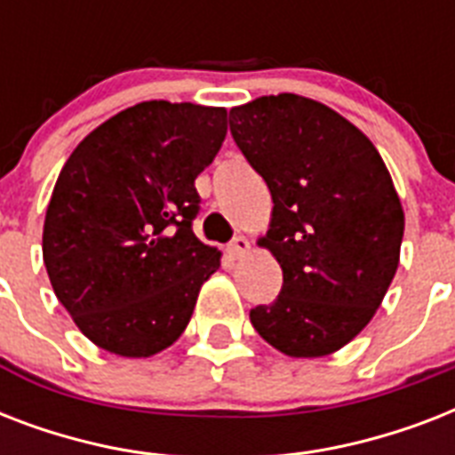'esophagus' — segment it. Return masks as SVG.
I'll list each match as a JSON object with an SVG mask.
<instances>
[{"mask_svg":"<svg viewBox=\"0 0 455 455\" xmlns=\"http://www.w3.org/2000/svg\"><path fill=\"white\" fill-rule=\"evenodd\" d=\"M250 250V241L245 235H235L231 245H228V255L231 257H243Z\"/></svg>","mask_w":455,"mask_h":455,"instance_id":"esophagus-1","label":"esophagus"}]
</instances>
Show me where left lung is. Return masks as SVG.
Here are the masks:
<instances>
[{
	"mask_svg": "<svg viewBox=\"0 0 455 455\" xmlns=\"http://www.w3.org/2000/svg\"><path fill=\"white\" fill-rule=\"evenodd\" d=\"M228 127L274 200L259 238L283 269V288L250 321L278 352L314 359L354 339L399 267L403 210L371 139L323 103L259 96Z\"/></svg>",
	"mask_w": 455,
	"mask_h": 455,
	"instance_id": "obj_1",
	"label": "left lung"
}]
</instances>
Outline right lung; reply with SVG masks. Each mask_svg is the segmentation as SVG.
Instances as JSON below:
<instances>
[{"label":"right lung","mask_w":455,"mask_h":455,"mask_svg":"<svg viewBox=\"0 0 455 455\" xmlns=\"http://www.w3.org/2000/svg\"><path fill=\"white\" fill-rule=\"evenodd\" d=\"M227 137V108L144 101L82 139L53 186L42 255L59 302L106 352L144 359L191 321L221 252L200 243L196 177Z\"/></svg>","instance_id":"right-lung-1"}]
</instances>
